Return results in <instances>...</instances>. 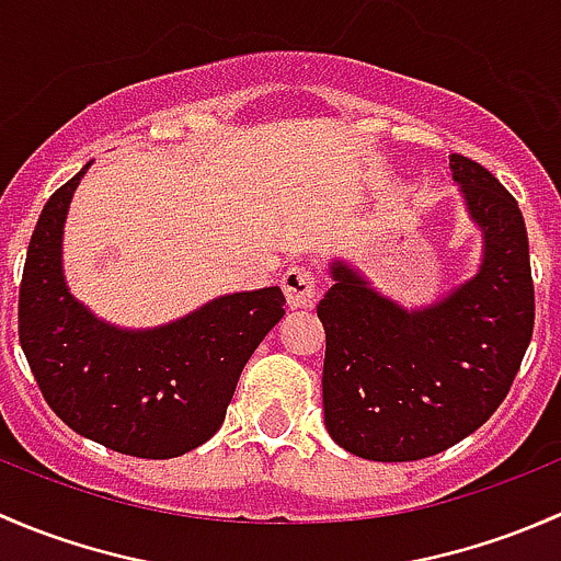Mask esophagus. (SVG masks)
<instances>
[{
  "label": "esophagus",
  "mask_w": 561,
  "mask_h": 561,
  "mask_svg": "<svg viewBox=\"0 0 561 561\" xmlns=\"http://www.w3.org/2000/svg\"><path fill=\"white\" fill-rule=\"evenodd\" d=\"M282 287H285L287 304L293 309L312 307L317 301V276L307 265H293V268H287V274L282 276Z\"/></svg>",
  "instance_id": "esophagus-1"
}]
</instances>
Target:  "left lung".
Masks as SVG:
<instances>
[{"label": "left lung", "mask_w": 561, "mask_h": 561, "mask_svg": "<svg viewBox=\"0 0 561 561\" xmlns=\"http://www.w3.org/2000/svg\"><path fill=\"white\" fill-rule=\"evenodd\" d=\"M483 230L478 274L407 312L333 263L317 304L325 328L322 412L333 443L369 461L437 456L483 426L518 375L535 328L529 239L516 197L463 154L450 157Z\"/></svg>", "instance_id": "1"}]
</instances>
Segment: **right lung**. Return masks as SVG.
I'll return each mask as SVG.
<instances>
[{
  "label": "right lung",
  "mask_w": 561,
  "mask_h": 561,
  "mask_svg": "<svg viewBox=\"0 0 561 561\" xmlns=\"http://www.w3.org/2000/svg\"><path fill=\"white\" fill-rule=\"evenodd\" d=\"M89 165L48 197L32 233L21 347L43 399L72 432L124 456H184L222 426L247 360L285 314V296L279 287L233 293L154 331L100 322L61 276V228Z\"/></svg>",
  "instance_id": "1"
}]
</instances>
